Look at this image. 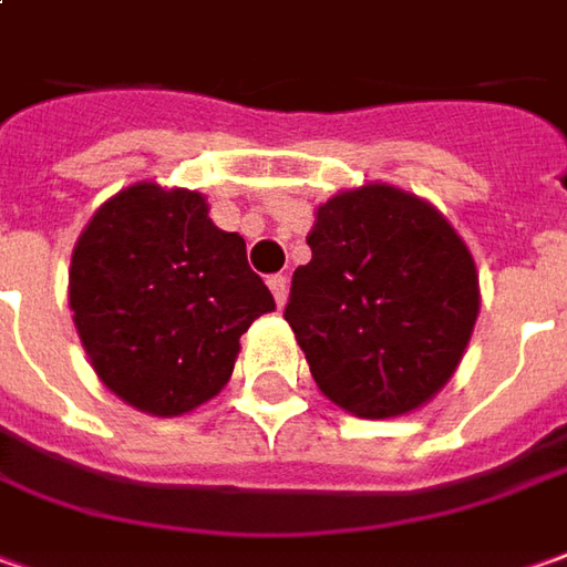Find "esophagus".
I'll list each match as a JSON object with an SVG mask.
<instances>
[{
  "instance_id": "34e87169",
  "label": "esophagus",
  "mask_w": 567,
  "mask_h": 567,
  "mask_svg": "<svg viewBox=\"0 0 567 567\" xmlns=\"http://www.w3.org/2000/svg\"><path fill=\"white\" fill-rule=\"evenodd\" d=\"M268 287H271V292H275L277 306L280 308L287 306V296H290V280H287L284 275H275L271 280H268Z\"/></svg>"
}]
</instances>
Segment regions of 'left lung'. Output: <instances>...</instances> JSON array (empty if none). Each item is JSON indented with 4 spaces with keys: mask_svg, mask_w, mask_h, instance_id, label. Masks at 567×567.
Masks as SVG:
<instances>
[{
    "mask_svg": "<svg viewBox=\"0 0 567 567\" xmlns=\"http://www.w3.org/2000/svg\"><path fill=\"white\" fill-rule=\"evenodd\" d=\"M284 318L336 408L413 413L451 382L478 321V271L454 225L385 182L339 190L308 231Z\"/></svg>",
    "mask_w": 567,
    "mask_h": 567,
    "instance_id": "left-lung-1",
    "label": "left lung"
}]
</instances>
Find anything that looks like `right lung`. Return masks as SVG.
Masks as SVG:
<instances>
[{
	"mask_svg": "<svg viewBox=\"0 0 567 567\" xmlns=\"http://www.w3.org/2000/svg\"><path fill=\"white\" fill-rule=\"evenodd\" d=\"M70 311L97 380L151 416H182L234 373L240 336L275 311L246 261L187 187L135 182L95 209L70 256Z\"/></svg>",
	"mask_w": 567,
	"mask_h": 567,
	"instance_id": "add662e5",
	"label": "right lung"
}]
</instances>
